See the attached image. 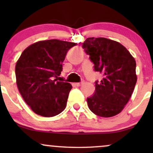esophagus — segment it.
<instances>
[{
	"label": "esophagus",
	"mask_w": 153,
	"mask_h": 153,
	"mask_svg": "<svg viewBox=\"0 0 153 153\" xmlns=\"http://www.w3.org/2000/svg\"><path fill=\"white\" fill-rule=\"evenodd\" d=\"M82 83V81L80 82H76V83H75V85H76V86H80V85Z\"/></svg>",
	"instance_id": "1"
}]
</instances>
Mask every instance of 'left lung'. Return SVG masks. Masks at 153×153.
<instances>
[{
	"mask_svg": "<svg viewBox=\"0 0 153 153\" xmlns=\"http://www.w3.org/2000/svg\"><path fill=\"white\" fill-rule=\"evenodd\" d=\"M94 71L103 75L95 82L96 90L87 98L93 113L111 117L122 111L130 99L137 82L136 62L122 45L106 38H88L82 45Z\"/></svg>",
	"mask_w": 153,
	"mask_h": 153,
	"instance_id": "1",
	"label": "left lung"
}]
</instances>
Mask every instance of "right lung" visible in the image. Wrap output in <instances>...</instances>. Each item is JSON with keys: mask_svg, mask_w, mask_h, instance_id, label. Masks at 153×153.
<instances>
[{"mask_svg": "<svg viewBox=\"0 0 153 153\" xmlns=\"http://www.w3.org/2000/svg\"><path fill=\"white\" fill-rule=\"evenodd\" d=\"M77 44L58 39L36 42L21 54L16 65L19 91L34 113L45 117L65 108L72 88L69 82L57 81L67 52Z\"/></svg>", "mask_w": 153, "mask_h": 153, "instance_id": "add662e5", "label": "right lung"}]
</instances>
